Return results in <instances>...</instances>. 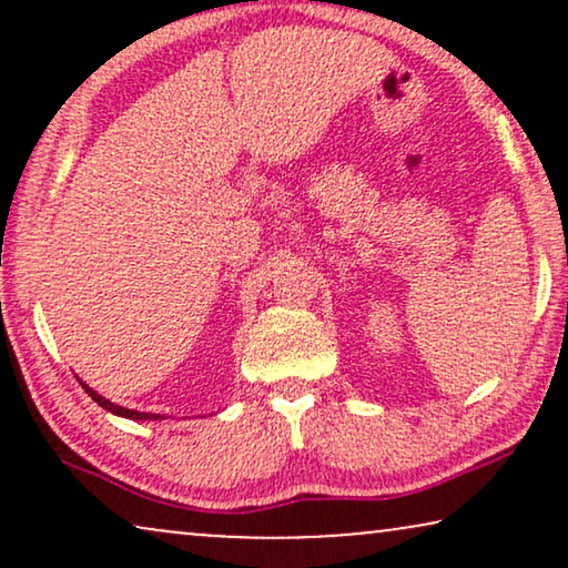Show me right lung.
Masks as SVG:
<instances>
[{
    "label": "right lung",
    "mask_w": 568,
    "mask_h": 568,
    "mask_svg": "<svg viewBox=\"0 0 568 568\" xmlns=\"http://www.w3.org/2000/svg\"><path fill=\"white\" fill-rule=\"evenodd\" d=\"M82 387H84V393L90 395L92 400L98 403L100 408H105V410H111V414H115V416H123V418H134V422H160V418H165V416H160V414H139V410H131V408H123V406H115V403H111V400H105L103 395H98L95 390H92L90 385H84L82 383Z\"/></svg>",
    "instance_id": "1"
}]
</instances>
